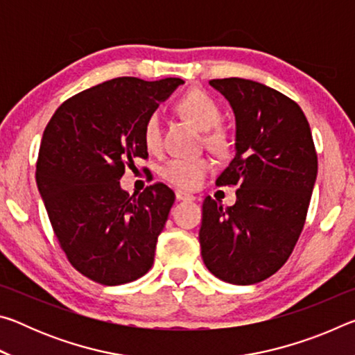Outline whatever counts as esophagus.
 <instances>
[{
	"label": "esophagus",
	"mask_w": 355,
	"mask_h": 355,
	"mask_svg": "<svg viewBox=\"0 0 355 355\" xmlns=\"http://www.w3.org/2000/svg\"><path fill=\"white\" fill-rule=\"evenodd\" d=\"M175 197H177V200H180V202H194L196 200L194 196H191V194H188V192L180 191V189L175 191Z\"/></svg>",
	"instance_id": "obj_1"
}]
</instances>
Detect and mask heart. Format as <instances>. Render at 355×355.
Instances as JSON below:
<instances>
[{
	"label": "heart",
	"mask_w": 355,
	"mask_h": 355,
	"mask_svg": "<svg viewBox=\"0 0 355 355\" xmlns=\"http://www.w3.org/2000/svg\"><path fill=\"white\" fill-rule=\"evenodd\" d=\"M180 110L197 128L209 131L216 128L222 119L219 105L214 98L202 91H192L186 94L180 101ZM161 114L155 111L147 117L142 128V137L150 152H158L163 139V127H161ZM207 141L214 148H224L225 137L222 133H211ZM209 171V163L203 158H171L161 166L159 173L166 182L183 189H192L202 182V178Z\"/></svg>",
	"instance_id": "heart-1"
}]
</instances>
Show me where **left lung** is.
I'll list each match as a JSON object with an SVG mask.
<instances>
[{
	"instance_id": "left-lung-1",
	"label": "left lung",
	"mask_w": 355,
	"mask_h": 355,
	"mask_svg": "<svg viewBox=\"0 0 355 355\" xmlns=\"http://www.w3.org/2000/svg\"><path fill=\"white\" fill-rule=\"evenodd\" d=\"M236 122L235 158L216 180L236 186L224 207L207 197L199 241L208 271L233 285H252L284 266L302 232L316 182L310 125L296 101L244 78L211 80Z\"/></svg>"
}]
</instances>
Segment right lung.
Masks as SVG:
<instances>
[{"instance_id":"add662e5","label":"right lung","mask_w":355,"mask_h":355,"mask_svg":"<svg viewBox=\"0 0 355 355\" xmlns=\"http://www.w3.org/2000/svg\"><path fill=\"white\" fill-rule=\"evenodd\" d=\"M180 78L122 76L73 95L42 137L35 182L71 266L101 285H122L152 268L175 194L163 183L130 196L125 167L147 158L142 128Z\"/></svg>"}]
</instances>
